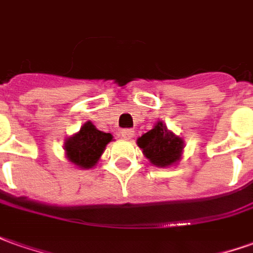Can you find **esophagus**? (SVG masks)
Returning a JSON list of instances; mask_svg holds the SVG:
<instances>
[{
  "label": "esophagus",
  "mask_w": 253,
  "mask_h": 253,
  "mask_svg": "<svg viewBox=\"0 0 253 253\" xmlns=\"http://www.w3.org/2000/svg\"><path fill=\"white\" fill-rule=\"evenodd\" d=\"M135 136V130L133 129H123L121 130V137L125 140H129L132 137Z\"/></svg>",
  "instance_id": "obj_1"
}]
</instances>
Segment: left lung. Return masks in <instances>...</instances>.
Returning a JSON list of instances; mask_svg holds the SVG:
<instances>
[{
	"instance_id": "1",
	"label": "left lung",
	"mask_w": 253,
	"mask_h": 253,
	"mask_svg": "<svg viewBox=\"0 0 253 253\" xmlns=\"http://www.w3.org/2000/svg\"><path fill=\"white\" fill-rule=\"evenodd\" d=\"M136 143L150 164L161 168L176 165L184 149L183 137L168 129L164 121H157L153 129L137 137Z\"/></svg>"
}]
</instances>
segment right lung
<instances>
[{"mask_svg": "<svg viewBox=\"0 0 253 253\" xmlns=\"http://www.w3.org/2000/svg\"><path fill=\"white\" fill-rule=\"evenodd\" d=\"M113 140L111 133L99 130L86 121L81 125L80 130L66 137L64 140V154L69 163L76 165L80 169H90L97 164L106 150V146Z\"/></svg>", "mask_w": 253, "mask_h": 253, "instance_id": "add662e5", "label": "right lung"}]
</instances>
